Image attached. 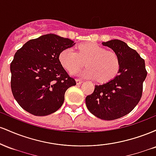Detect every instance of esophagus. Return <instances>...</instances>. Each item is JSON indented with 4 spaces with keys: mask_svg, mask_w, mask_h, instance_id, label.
Masks as SVG:
<instances>
[{
    "mask_svg": "<svg viewBox=\"0 0 156 156\" xmlns=\"http://www.w3.org/2000/svg\"><path fill=\"white\" fill-rule=\"evenodd\" d=\"M76 84H77V85H80V84L82 83V80L76 79Z\"/></svg>",
    "mask_w": 156,
    "mask_h": 156,
    "instance_id": "obj_1",
    "label": "esophagus"
}]
</instances>
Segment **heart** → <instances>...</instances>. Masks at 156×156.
<instances>
[{
    "mask_svg": "<svg viewBox=\"0 0 156 156\" xmlns=\"http://www.w3.org/2000/svg\"><path fill=\"white\" fill-rule=\"evenodd\" d=\"M58 58L67 71H73L71 73L72 75L92 79L97 78L100 82L112 79L119 69V60L117 53L106 51L104 48L93 42L79 44L78 52L72 48H65L60 53ZM85 60L87 67L81 71H76Z\"/></svg>",
    "mask_w": 156,
    "mask_h": 156,
    "instance_id": "obj_1",
    "label": "heart"
}]
</instances>
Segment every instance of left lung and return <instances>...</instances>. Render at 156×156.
I'll list each match as a JSON object with an SVG mask.
<instances>
[{
	"instance_id": "8db88e82",
	"label": "left lung",
	"mask_w": 156,
	"mask_h": 156,
	"mask_svg": "<svg viewBox=\"0 0 156 156\" xmlns=\"http://www.w3.org/2000/svg\"><path fill=\"white\" fill-rule=\"evenodd\" d=\"M102 44L119 57L118 75L106 83L95 85L92 94L86 98V105L95 117L113 120L129 114L138 104L147 73L144 60L123 41L112 39Z\"/></svg>"
}]
</instances>
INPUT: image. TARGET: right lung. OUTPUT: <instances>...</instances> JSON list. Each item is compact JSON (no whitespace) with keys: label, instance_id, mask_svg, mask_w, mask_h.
<instances>
[{"label":"right lung","instance_id":"right-lung-1","mask_svg":"<svg viewBox=\"0 0 156 156\" xmlns=\"http://www.w3.org/2000/svg\"><path fill=\"white\" fill-rule=\"evenodd\" d=\"M74 42L54 34L31 39L16 52L10 64L11 88L22 108L35 116L56 112L68 88L76 85L62 67L59 54Z\"/></svg>","mask_w":156,"mask_h":156}]
</instances>
